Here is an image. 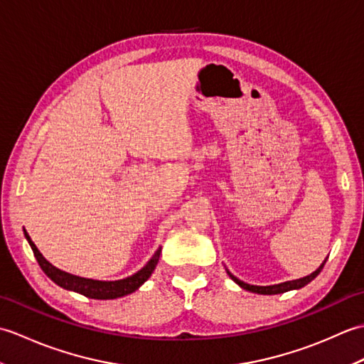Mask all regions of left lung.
<instances>
[{
	"mask_svg": "<svg viewBox=\"0 0 364 364\" xmlns=\"http://www.w3.org/2000/svg\"><path fill=\"white\" fill-rule=\"evenodd\" d=\"M328 258V257H327ZM327 258L323 259L322 264L314 270L313 274L306 275L304 278H297V280H291V282H283V283H278V284H270V286H257V284H249L245 283L242 280H239L237 277H235L233 274L230 272V270L227 269V274L230 275L231 280H233L236 284L241 286L242 289L245 291H250V292H255V294H262V296H272V294H283V292H288V291H292V289H300L304 288V286H306L310 282H313L316 277H318L321 274V270L323 269V264H326Z\"/></svg>",
	"mask_w": 364,
	"mask_h": 364,
	"instance_id": "obj_1",
	"label": "left lung"
}]
</instances>
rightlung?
<instances>
[{"label":"right lung","mask_w":364,"mask_h":364,"mask_svg":"<svg viewBox=\"0 0 364 364\" xmlns=\"http://www.w3.org/2000/svg\"><path fill=\"white\" fill-rule=\"evenodd\" d=\"M25 231V237L29 242L31 249L34 252V257L38 262V266L42 267L43 272L48 275V278L56 283L60 288H64L67 291H73L82 294L89 299H98V300H111V299H119L123 296H128V294L137 291L141 286L149 280L151 277L154 267H156L158 261H159V255H161V247L154 252L153 257L146 264L137 270L136 274L129 275L127 278H122V280H114V282H103V280H94V278H84L78 277L73 274H68L65 270H60L56 266H53L48 259H45L43 255L38 252L36 244L33 242V239L29 237L28 231Z\"/></svg>","instance_id":"add662e5"}]
</instances>
